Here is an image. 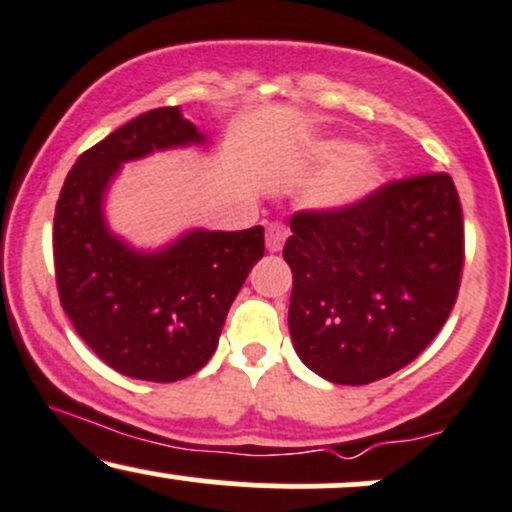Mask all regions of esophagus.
<instances>
[{
    "mask_svg": "<svg viewBox=\"0 0 512 512\" xmlns=\"http://www.w3.org/2000/svg\"><path fill=\"white\" fill-rule=\"evenodd\" d=\"M286 238H289V228L284 223H269L267 228V250L269 252H279L284 248Z\"/></svg>",
    "mask_w": 512,
    "mask_h": 512,
    "instance_id": "obj_1",
    "label": "esophagus"
}]
</instances>
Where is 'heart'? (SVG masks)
Here are the masks:
<instances>
[{"label":"heart","mask_w":512,"mask_h":512,"mask_svg":"<svg viewBox=\"0 0 512 512\" xmlns=\"http://www.w3.org/2000/svg\"><path fill=\"white\" fill-rule=\"evenodd\" d=\"M317 163L334 173L310 195V204L320 211H344L361 204L383 185L385 170L375 158L361 154L351 142H327L317 149Z\"/></svg>","instance_id":"1"}]
</instances>
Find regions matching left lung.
<instances>
[{"instance_id": "8db88e82", "label": "left lung", "mask_w": 512, "mask_h": 512, "mask_svg": "<svg viewBox=\"0 0 512 512\" xmlns=\"http://www.w3.org/2000/svg\"><path fill=\"white\" fill-rule=\"evenodd\" d=\"M291 233V342L320 378H387L448 320L464 264L462 207L448 173L387 182L344 211H298Z\"/></svg>"}]
</instances>
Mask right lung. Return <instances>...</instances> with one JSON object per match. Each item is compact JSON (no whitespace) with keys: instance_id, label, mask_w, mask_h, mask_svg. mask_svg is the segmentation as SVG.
I'll return each instance as SVG.
<instances>
[{"instance_id":"1","label":"right lung","mask_w":512,"mask_h":512,"mask_svg":"<svg viewBox=\"0 0 512 512\" xmlns=\"http://www.w3.org/2000/svg\"><path fill=\"white\" fill-rule=\"evenodd\" d=\"M207 144L180 108H156L76 158L57 199V291L79 337L127 378L175 383L207 366L228 308L264 255V228H192L137 250L105 221V192L122 163Z\"/></svg>"}]
</instances>
